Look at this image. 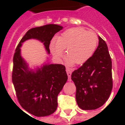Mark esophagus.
Here are the masks:
<instances>
[{
    "label": "esophagus",
    "mask_w": 125,
    "mask_h": 125,
    "mask_svg": "<svg viewBox=\"0 0 125 125\" xmlns=\"http://www.w3.org/2000/svg\"><path fill=\"white\" fill-rule=\"evenodd\" d=\"M66 73H67V74H68V81H71V74H72V71L70 69L67 68V69H66Z\"/></svg>",
    "instance_id": "obj_1"
}]
</instances>
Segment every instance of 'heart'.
<instances>
[{
  "label": "heart",
  "mask_w": 125,
  "mask_h": 125,
  "mask_svg": "<svg viewBox=\"0 0 125 125\" xmlns=\"http://www.w3.org/2000/svg\"><path fill=\"white\" fill-rule=\"evenodd\" d=\"M98 37L94 32L82 27L68 29L50 44L54 57L61 59L66 49L67 62L71 65L82 64L93 55L98 45Z\"/></svg>",
  "instance_id": "1"
}]
</instances>
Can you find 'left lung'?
I'll use <instances>...</instances> for the list:
<instances>
[{"instance_id":"8db88e82","label":"left lung","mask_w":125,"mask_h":125,"mask_svg":"<svg viewBox=\"0 0 125 125\" xmlns=\"http://www.w3.org/2000/svg\"><path fill=\"white\" fill-rule=\"evenodd\" d=\"M95 52L71 74L76 87L78 105L84 110H96L105 103L113 88L112 62L106 43L101 37Z\"/></svg>"}]
</instances>
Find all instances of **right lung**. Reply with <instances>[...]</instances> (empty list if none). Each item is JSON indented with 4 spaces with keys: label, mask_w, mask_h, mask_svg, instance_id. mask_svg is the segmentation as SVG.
Segmentation results:
<instances>
[{
    "label": "right lung",
    "mask_w": 125,
    "mask_h": 125,
    "mask_svg": "<svg viewBox=\"0 0 125 125\" xmlns=\"http://www.w3.org/2000/svg\"><path fill=\"white\" fill-rule=\"evenodd\" d=\"M62 29L47 24L31 29L17 45L13 57L12 80L19 103L25 111L36 116H46L57 109V96L68 80L66 68L62 64H45L36 72L29 70L21 56L22 43L36 39L44 43L47 52L54 34Z\"/></svg>",
    "instance_id": "right-lung-1"
}]
</instances>
